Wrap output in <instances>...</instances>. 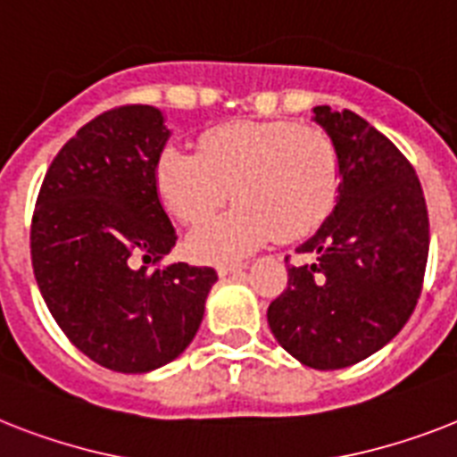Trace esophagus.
Returning <instances> with one entry per match:
<instances>
[{"instance_id": "1", "label": "esophagus", "mask_w": 457, "mask_h": 457, "mask_svg": "<svg viewBox=\"0 0 457 457\" xmlns=\"http://www.w3.org/2000/svg\"><path fill=\"white\" fill-rule=\"evenodd\" d=\"M244 267H246V262H220V265H218V274H220V277H228V274H239Z\"/></svg>"}]
</instances>
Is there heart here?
<instances>
[{
	"mask_svg": "<svg viewBox=\"0 0 457 457\" xmlns=\"http://www.w3.org/2000/svg\"><path fill=\"white\" fill-rule=\"evenodd\" d=\"M159 196L185 225L209 220L235 190L228 216L192 235V253L220 262L279 237L312 235L336 209L343 164L331 133L295 121H228L199 136L196 152L166 147L154 169Z\"/></svg>",
	"mask_w": 457,
	"mask_h": 457,
	"instance_id": "b5f03b06",
	"label": "heart"
}]
</instances>
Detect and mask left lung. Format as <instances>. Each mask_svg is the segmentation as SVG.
<instances>
[{
	"mask_svg": "<svg viewBox=\"0 0 457 457\" xmlns=\"http://www.w3.org/2000/svg\"><path fill=\"white\" fill-rule=\"evenodd\" d=\"M314 121L340 152V196L298 248L310 262L288 265V287L267 307V324L298 361L336 370L385 347L413 314L429 218L415 169L387 136L352 110L319 105Z\"/></svg>",
	"mask_w": 457,
	"mask_h": 457,
	"instance_id": "left-lung-1",
	"label": "left lung"
}]
</instances>
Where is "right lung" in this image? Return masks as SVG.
I'll return each instance as SVG.
<instances>
[{
    "instance_id": "right-lung-1",
    "label": "right lung",
    "mask_w": 457,
    "mask_h": 457,
    "mask_svg": "<svg viewBox=\"0 0 457 457\" xmlns=\"http://www.w3.org/2000/svg\"><path fill=\"white\" fill-rule=\"evenodd\" d=\"M166 140L157 107L98 114L55 154L32 213L29 255L48 312L77 350L120 373L173 361L218 279L213 267L162 265L178 239L154 180Z\"/></svg>"
}]
</instances>
